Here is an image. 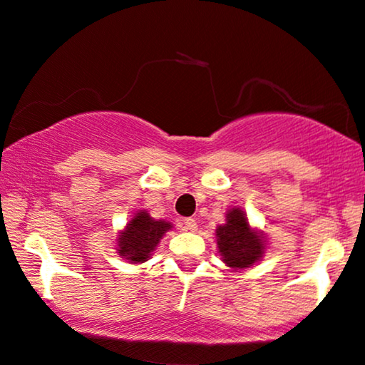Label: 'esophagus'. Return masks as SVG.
<instances>
[{
    "instance_id": "1",
    "label": "esophagus",
    "mask_w": 365,
    "mask_h": 365,
    "mask_svg": "<svg viewBox=\"0 0 365 365\" xmlns=\"http://www.w3.org/2000/svg\"><path fill=\"white\" fill-rule=\"evenodd\" d=\"M183 230H187V231H197V222H195V219H192V217L183 219Z\"/></svg>"
}]
</instances>
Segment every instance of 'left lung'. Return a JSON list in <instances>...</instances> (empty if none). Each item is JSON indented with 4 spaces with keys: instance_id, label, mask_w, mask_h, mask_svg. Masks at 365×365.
I'll use <instances>...</instances> for the list:
<instances>
[{
    "instance_id": "left-lung-1",
    "label": "left lung",
    "mask_w": 365,
    "mask_h": 365,
    "mask_svg": "<svg viewBox=\"0 0 365 365\" xmlns=\"http://www.w3.org/2000/svg\"><path fill=\"white\" fill-rule=\"evenodd\" d=\"M217 248L222 260L232 269H247L260 260L263 241L248 225L241 209H231L226 214V225L216 230Z\"/></svg>"
}]
</instances>
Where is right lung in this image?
<instances>
[{"mask_svg": "<svg viewBox=\"0 0 365 365\" xmlns=\"http://www.w3.org/2000/svg\"><path fill=\"white\" fill-rule=\"evenodd\" d=\"M170 227V222L156 221L144 210L138 212L118 238V253L133 263L146 262Z\"/></svg>", "mask_w": 365, "mask_h": 365, "instance_id": "add662e5", "label": "right lung"}]
</instances>
